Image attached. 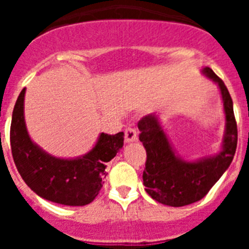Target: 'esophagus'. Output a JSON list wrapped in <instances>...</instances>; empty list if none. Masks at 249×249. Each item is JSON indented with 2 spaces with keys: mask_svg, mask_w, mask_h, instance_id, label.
Masks as SVG:
<instances>
[{
  "mask_svg": "<svg viewBox=\"0 0 249 249\" xmlns=\"http://www.w3.org/2000/svg\"><path fill=\"white\" fill-rule=\"evenodd\" d=\"M124 140L126 142H133L137 140V129L135 127H127L124 131Z\"/></svg>",
  "mask_w": 249,
  "mask_h": 249,
  "instance_id": "obj_1",
  "label": "esophagus"
}]
</instances>
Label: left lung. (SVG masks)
I'll list each match as a JSON object with an SVG mask.
<instances>
[{"instance_id":"8db88e82","label":"left lung","mask_w":249,"mask_h":249,"mask_svg":"<svg viewBox=\"0 0 249 249\" xmlns=\"http://www.w3.org/2000/svg\"><path fill=\"white\" fill-rule=\"evenodd\" d=\"M203 73L218 85L223 100L226 135L219 155L187 162L175 155L155 114L144 116L138 122L140 141L147 153L142 176L146 192L155 201L167 206L183 207L203 198L230 167L236 153L238 131L230 92L210 67H204Z\"/></svg>"}]
</instances>
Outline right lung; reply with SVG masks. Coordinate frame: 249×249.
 I'll return each mask as SVG.
<instances>
[{
	"label": "right lung",
	"mask_w": 249,
	"mask_h": 249,
	"mask_svg": "<svg viewBox=\"0 0 249 249\" xmlns=\"http://www.w3.org/2000/svg\"><path fill=\"white\" fill-rule=\"evenodd\" d=\"M23 89L16 101L11 122V151L22 179L39 197L65 204L86 206L100 193L107 162L123 146V132L101 133L96 146L83 157L62 160L47 155L31 141L23 116Z\"/></svg>",
	"instance_id": "right-lung-1"
}]
</instances>
